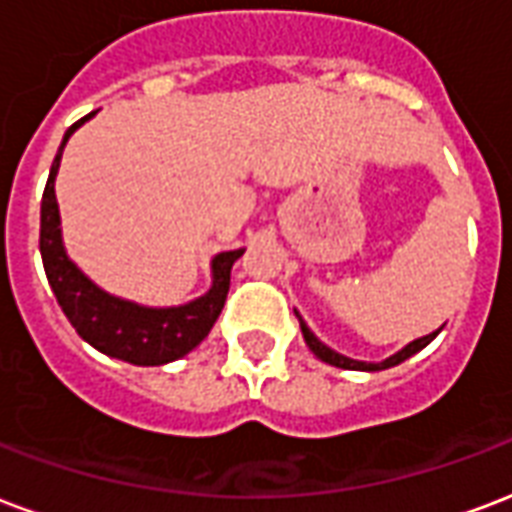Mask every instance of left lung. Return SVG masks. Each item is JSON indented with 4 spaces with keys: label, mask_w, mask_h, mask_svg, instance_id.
<instances>
[{
    "label": "left lung",
    "mask_w": 512,
    "mask_h": 512,
    "mask_svg": "<svg viewBox=\"0 0 512 512\" xmlns=\"http://www.w3.org/2000/svg\"><path fill=\"white\" fill-rule=\"evenodd\" d=\"M295 317H298V323H301V333H304L306 344H309V350L320 358V361L331 363V366H339V369H355V372H380V369H391V366H399L401 361H407V358H412L415 352L423 350L426 344L437 336V333H429V336H423V339H415V342H410L404 350H399L396 355H391V358H385V361L380 363H366V361H352V358H347V355H339V352H333L331 347H325L317 336H314L312 331H309V325L301 320V314L295 312Z\"/></svg>",
    "instance_id": "8db88e82"
}]
</instances>
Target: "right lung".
<instances>
[{"instance_id": "1", "label": "right lung", "mask_w": 512, "mask_h": 512, "mask_svg": "<svg viewBox=\"0 0 512 512\" xmlns=\"http://www.w3.org/2000/svg\"><path fill=\"white\" fill-rule=\"evenodd\" d=\"M92 116L94 113L83 116L64 132L62 146L56 151L51 176L45 184L43 206H40V255H43L45 276L62 312L67 314V320L83 342H89L94 350L105 352L111 358L135 363V366H162L195 350L214 328L225 306L227 290H230V268L244 255V249L219 252L211 260V290L181 306H168V309L140 306L94 285L64 252L59 203L54 192L64 143Z\"/></svg>"}]
</instances>
